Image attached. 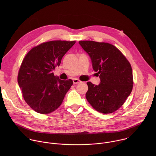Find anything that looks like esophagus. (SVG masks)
I'll return each mask as SVG.
<instances>
[{
    "instance_id": "esophagus-1",
    "label": "esophagus",
    "mask_w": 156,
    "mask_h": 156,
    "mask_svg": "<svg viewBox=\"0 0 156 156\" xmlns=\"http://www.w3.org/2000/svg\"><path fill=\"white\" fill-rule=\"evenodd\" d=\"M73 84H78V83H81V81L78 80V79H76V78H75V79L73 80Z\"/></svg>"
}]
</instances>
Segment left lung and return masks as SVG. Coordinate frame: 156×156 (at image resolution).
<instances>
[{"mask_svg": "<svg viewBox=\"0 0 156 156\" xmlns=\"http://www.w3.org/2000/svg\"><path fill=\"white\" fill-rule=\"evenodd\" d=\"M79 44L90 57L93 69L101 80L99 85L87 83L86 99L99 112H115L132 91L133 72L129 62L110 44L93 41H80Z\"/></svg>", "mask_w": 156, "mask_h": 156, "instance_id": "1", "label": "left lung"}]
</instances>
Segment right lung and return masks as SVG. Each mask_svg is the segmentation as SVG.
Instances as JSON below:
<instances>
[{
  "label": "right lung",
  "mask_w": 156,
  "mask_h": 156,
  "mask_svg": "<svg viewBox=\"0 0 156 156\" xmlns=\"http://www.w3.org/2000/svg\"><path fill=\"white\" fill-rule=\"evenodd\" d=\"M75 41H52L33 48L24 58L18 75L19 87L28 105L36 112L51 113L62 103L73 81L60 80L53 70Z\"/></svg>",
  "instance_id": "1"
}]
</instances>
